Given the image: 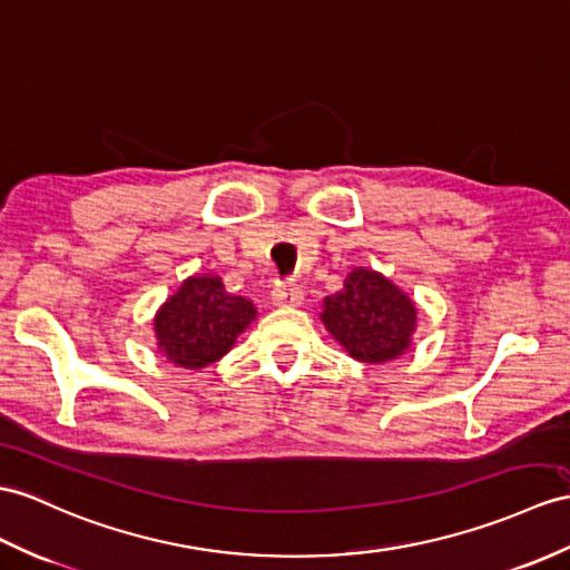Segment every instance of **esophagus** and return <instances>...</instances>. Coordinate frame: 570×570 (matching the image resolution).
<instances>
[{
	"instance_id": "obj_1",
	"label": "esophagus",
	"mask_w": 570,
	"mask_h": 570,
	"mask_svg": "<svg viewBox=\"0 0 570 570\" xmlns=\"http://www.w3.org/2000/svg\"><path fill=\"white\" fill-rule=\"evenodd\" d=\"M271 299H273V304H277V307H299V304L304 302V293H302V287H297L295 283H277L273 287Z\"/></svg>"
}]
</instances>
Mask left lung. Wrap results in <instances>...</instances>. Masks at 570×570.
Segmentation results:
<instances>
[{"label":"left lung","mask_w":570,"mask_h":570,"mask_svg":"<svg viewBox=\"0 0 570 570\" xmlns=\"http://www.w3.org/2000/svg\"><path fill=\"white\" fill-rule=\"evenodd\" d=\"M415 316V304L390 277L355 268L341 293L324 299L322 322L351 357L380 365L411 348Z\"/></svg>","instance_id":"left-lung-1"}]
</instances>
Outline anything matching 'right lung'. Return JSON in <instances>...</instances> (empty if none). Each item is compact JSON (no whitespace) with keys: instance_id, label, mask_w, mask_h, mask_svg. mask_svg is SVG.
<instances>
[{"instance_id":"obj_1","label":"right lung","mask_w":570,"mask_h":570,"mask_svg":"<svg viewBox=\"0 0 570 570\" xmlns=\"http://www.w3.org/2000/svg\"><path fill=\"white\" fill-rule=\"evenodd\" d=\"M254 318V304L227 293L217 275H190L155 316L159 353L176 367H207L232 351Z\"/></svg>"}]
</instances>
